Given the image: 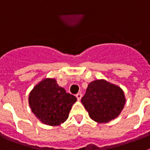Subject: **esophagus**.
Listing matches in <instances>:
<instances>
[{
    "label": "esophagus",
    "mask_w": 150,
    "mask_h": 150,
    "mask_svg": "<svg viewBox=\"0 0 150 150\" xmlns=\"http://www.w3.org/2000/svg\"><path fill=\"white\" fill-rule=\"evenodd\" d=\"M76 98H77L78 100H80V99H81V98H82V94L77 93L76 95Z\"/></svg>",
    "instance_id": "esophagus-1"
}]
</instances>
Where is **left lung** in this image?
<instances>
[{
  "label": "left lung",
  "instance_id": "obj_1",
  "mask_svg": "<svg viewBox=\"0 0 150 150\" xmlns=\"http://www.w3.org/2000/svg\"><path fill=\"white\" fill-rule=\"evenodd\" d=\"M81 102L91 120L104 123L114 120L120 114L125 98L120 87L104 79H97L88 85Z\"/></svg>",
  "mask_w": 150,
  "mask_h": 150
}]
</instances>
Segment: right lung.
I'll return each instance as SVG.
<instances>
[{"label": "right lung", "instance_id": "1", "mask_svg": "<svg viewBox=\"0 0 150 150\" xmlns=\"http://www.w3.org/2000/svg\"><path fill=\"white\" fill-rule=\"evenodd\" d=\"M76 98L59 86L56 79L46 78L34 87L28 98L31 111L41 122L55 126L67 120Z\"/></svg>", "mask_w": 150, "mask_h": 150}]
</instances>
